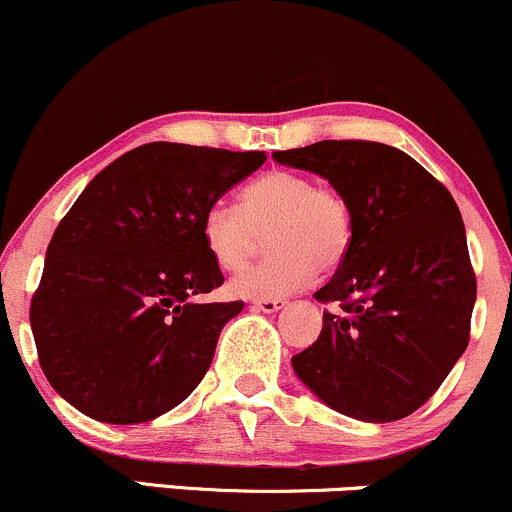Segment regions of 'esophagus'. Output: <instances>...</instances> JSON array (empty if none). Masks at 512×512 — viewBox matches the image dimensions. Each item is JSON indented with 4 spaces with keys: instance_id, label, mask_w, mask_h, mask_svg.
Returning <instances> with one entry per match:
<instances>
[{
    "instance_id": "34e87169",
    "label": "esophagus",
    "mask_w": 512,
    "mask_h": 512,
    "mask_svg": "<svg viewBox=\"0 0 512 512\" xmlns=\"http://www.w3.org/2000/svg\"><path fill=\"white\" fill-rule=\"evenodd\" d=\"M286 305V301H252V308L262 310V313H276Z\"/></svg>"
}]
</instances>
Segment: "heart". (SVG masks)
Masks as SVG:
<instances>
[{
	"label": "heart",
	"instance_id": "obj_1",
	"mask_svg": "<svg viewBox=\"0 0 512 512\" xmlns=\"http://www.w3.org/2000/svg\"><path fill=\"white\" fill-rule=\"evenodd\" d=\"M269 228L272 255L228 281L236 298L279 301L303 289L317 267H337L351 243V211L334 187L293 170H269L240 190L238 209L214 204L204 211L202 240L216 267L236 272Z\"/></svg>",
	"mask_w": 512,
	"mask_h": 512
}]
</instances>
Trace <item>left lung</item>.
I'll return each mask as SVG.
<instances>
[{
    "label": "left lung",
    "instance_id": "left-lung-1",
    "mask_svg": "<svg viewBox=\"0 0 512 512\" xmlns=\"http://www.w3.org/2000/svg\"><path fill=\"white\" fill-rule=\"evenodd\" d=\"M346 199L351 243L317 301V342L291 358L327 407L368 424L414 414L469 342L477 279L455 199L414 158L378 142H317L274 151Z\"/></svg>",
    "mask_w": 512,
    "mask_h": 512
}]
</instances>
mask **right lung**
I'll return each mask as SVG.
<instances>
[{
    "label": "right lung",
    "mask_w": 512,
    "mask_h": 512,
    "mask_svg": "<svg viewBox=\"0 0 512 512\" xmlns=\"http://www.w3.org/2000/svg\"><path fill=\"white\" fill-rule=\"evenodd\" d=\"M267 161L264 151L151 142L86 185L57 226L31 301L40 368L103 424H142L202 383L243 303H197L223 284L204 211Z\"/></svg>",
    "instance_id": "add662e5"
}]
</instances>
